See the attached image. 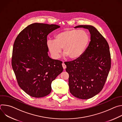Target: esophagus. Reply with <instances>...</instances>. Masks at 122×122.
<instances>
[{"instance_id":"esophagus-1","label":"esophagus","mask_w":122,"mask_h":122,"mask_svg":"<svg viewBox=\"0 0 122 122\" xmlns=\"http://www.w3.org/2000/svg\"><path fill=\"white\" fill-rule=\"evenodd\" d=\"M62 66H63V68H64V69H65L66 68V66L64 63H62Z\"/></svg>"}]
</instances>
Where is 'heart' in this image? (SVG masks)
Instances as JSON below:
<instances>
[{
    "instance_id": "heart-1",
    "label": "heart",
    "mask_w": 122,
    "mask_h": 122,
    "mask_svg": "<svg viewBox=\"0 0 122 122\" xmlns=\"http://www.w3.org/2000/svg\"><path fill=\"white\" fill-rule=\"evenodd\" d=\"M89 41V35L85 31L66 29L57 34L55 40H48L46 44L53 58H59L63 48L65 55L76 59L83 54Z\"/></svg>"
}]
</instances>
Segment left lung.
Listing matches in <instances>:
<instances>
[{"instance_id":"obj_1","label":"left lung","mask_w":122,"mask_h":122,"mask_svg":"<svg viewBox=\"0 0 122 122\" xmlns=\"http://www.w3.org/2000/svg\"><path fill=\"white\" fill-rule=\"evenodd\" d=\"M80 27L88 29L91 41L79 58L65 64L71 93L77 98L87 99L103 89L111 68V58L107 41L94 26L80 25L74 28Z\"/></svg>"}]
</instances>
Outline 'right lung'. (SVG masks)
<instances>
[{"label":"right lung","instance_id":"add662e5","mask_svg":"<svg viewBox=\"0 0 122 122\" xmlns=\"http://www.w3.org/2000/svg\"><path fill=\"white\" fill-rule=\"evenodd\" d=\"M60 27L56 25L32 24L15 40L12 67L20 88L32 97L49 95L51 82L63 71L62 61L48 56L46 44L48 35Z\"/></svg>","mask_w":122,"mask_h":122}]
</instances>
